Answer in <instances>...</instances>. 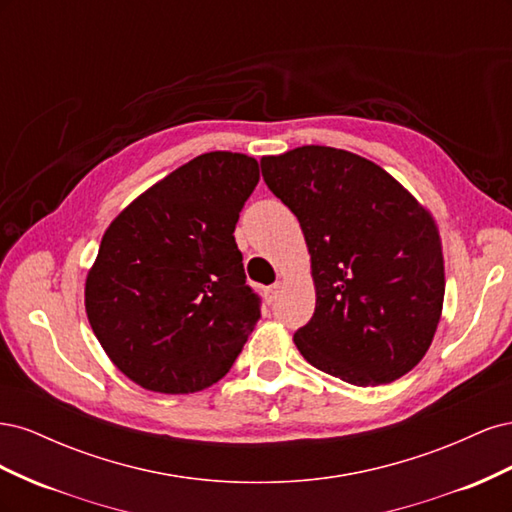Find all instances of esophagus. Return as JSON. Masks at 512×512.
<instances>
[{"mask_svg":"<svg viewBox=\"0 0 512 512\" xmlns=\"http://www.w3.org/2000/svg\"><path fill=\"white\" fill-rule=\"evenodd\" d=\"M282 290H284V282H275L273 286L267 288V299H269V301H275L277 297H280Z\"/></svg>","mask_w":512,"mask_h":512,"instance_id":"1","label":"esophagus"}]
</instances>
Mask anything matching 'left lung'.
I'll use <instances>...</instances> for the list:
<instances>
[{"label":"left lung","instance_id":"1","mask_svg":"<svg viewBox=\"0 0 512 512\" xmlns=\"http://www.w3.org/2000/svg\"><path fill=\"white\" fill-rule=\"evenodd\" d=\"M260 166L312 256L316 309L294 333L303 359L356 386L408 374L444 303L436 220L384 168L344 149L305 145Z\"/></svg>","mask_w":512,"mask_h":512}]
</instances>
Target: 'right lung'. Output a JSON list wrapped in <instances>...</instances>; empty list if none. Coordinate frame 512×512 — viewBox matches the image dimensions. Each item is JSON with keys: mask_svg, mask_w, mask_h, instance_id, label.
Wrapping results in <instances>:
<instances>
[{"mask_svg": "<svg viewBox=\"0 0 512 512\" xmlns=\"http://www.w3.org/2000/svg\"><path fill=\"white\" fill-rule=\"evenodd\" d=\"M258 179L245 153H203L106 228L85 282L87 318L108 359L143 389H207L254 331L260 299L232 232Z\"/></svg>", "mask_w": 512, "mask_h": 512, "instance_id": "obj_1", "label": "right lung"}]
</instances>
